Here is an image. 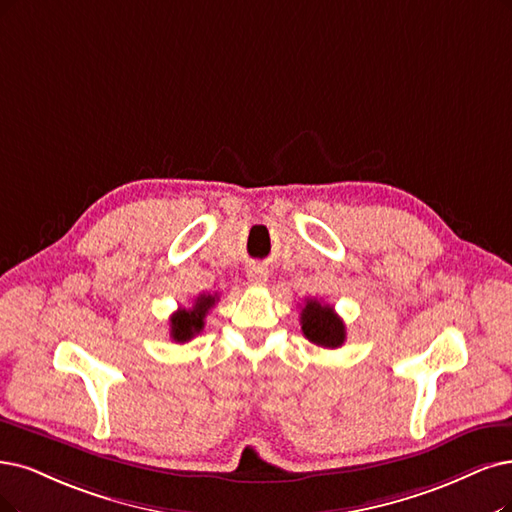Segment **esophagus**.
<instances>
[{"instance_id":"1","label":"esophagus","mask_w":512,"mask_h":512,"mask_svg":"<svg viewBox=\"0 0 512 512\" xmlns=\"http://www.w3.org/2000/svg\"><path fill=\"white\" fill-rule=\"evenodd\" d=\"M246 278H249L251 285L263 287L268 282V272L263 270V268H259V266H253L249 272H246Z\"/></svg>"}]
</instances>
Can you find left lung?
<instances>
[{"label": "left lung", "mask_w": 512, "mask_h": 512, "mask_svg": "<svg viewBox=\"0 0 512 512\" xmlns=\"http://www.w3.org/2000/svg\"><path fill=\"white\" fill-rule=\"evenodd\" d=\"M301 331L320 348H339L346 342V325L329 304L308 299L301 308Z\"/></svg>", "instance_id": "left-lung-1"}]
</instances>
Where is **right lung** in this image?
<instances>
[{
	"instance_id": "add662e5",
	"label": "right lung",
	"mask_w": 512,
	"mask_h": 512,
	"mask_svg": "<svg viewBox=\"0 0 512 512\" xmlns=\"http://www.w3.org/2000/svg\"><path fill=\"white\" fill-rule=\"evenodd\" d=\"M219 301V295H198L192 308H181L173 316H170V337L175 339L177 344H185L198 335L204 329V318L215 304Z\"/></svg>"
}]
</instances>
